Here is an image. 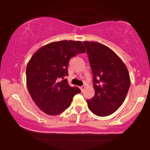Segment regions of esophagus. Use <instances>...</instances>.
I'll list each match as a JSON object with an SVG mask.
<instances>
[{"instance_id": "obj_1", "label": "esophagus", "mask_w": 150, "mask_h": 150, "mask_svg": "<svg viewBox=\"0 0 150 150\" xmlns=\"http://www.w3.org/2000/svg\"><path fill=\"white\" fill-rule=\"evenodd\" d=\"M85 88H86V87L84 86H81V87H80V90H81V92H83L84 90H85Z\"/></svg>"}]
</instances>
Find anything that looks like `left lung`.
<instances>
[{"instance_id": "1", "label": "left lung", "mask_w": 150, "mask_h": 150, "mask_svg": "<svg viewBox=\"0 0 150 150\" xmlns=\"http://www.w3.org/2000/svg\"><path fill=\"white\" fill-rule=\"evenodd\" d=\"M92 72L95 94L87 100L94 114L108 116L125 100L130 85L126 65L110 48L98 42L83 41Z\"/></svg>"}]
</instances>
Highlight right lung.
I'll use <instances>...</instances> for the list:
<instances>
[{"mask_svg": "<svg viewBox=\"0 0 150 150\" xmlns=\"http://www.w3.org/2000/svg\"><path fill=\"white\" fill-rule=\"evenodd\" d=\"M86 52L79 41L53 42L38 50L26 67V85L37 106L46 114L57 115L68 109L73 97L81 90L68 80L70 59Z\"/></svg>", "mask_w": 150, "mask_h": 150, "instance_id": "1", "label": "right lung"}]
</instances>
